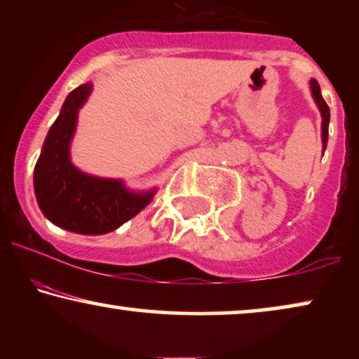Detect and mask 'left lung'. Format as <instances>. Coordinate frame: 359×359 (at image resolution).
Returning <instances> with one entry per match:
<instances>
[{
    "label": "left lung",
    "instance_id": "8db88e82",
    "mask_svg": "<svg viewBox=\"0 0 359 359\" xmlns=\"http://www.w3.org/2000/svg\"><path fill=\"white\" fill-rule=\"evenodd\" d=\"M309 85H311L312 97H313V101H316V104H317L318 111H320V116H322V151H325L327 140H328V122H330V109H328L325 100L322 97L320 86H318L317 80L311 78Z\"/></svg>",
    "mask_w": 359,
    "mask_h": 359
}]
</instances>
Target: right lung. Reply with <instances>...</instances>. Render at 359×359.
Segmentation results:
<instances>
[{"label":"right lung","instance_id":"right-lung-1","mask_svg":"<svg viewBox=\"0 0 359 359\" xmlns=\"http://www.w3.org/2000/svg\"><path fill=\"white\" fill-rule=\"evenodd\" d=\"M91 91L93 83L88 81L67 96L34 168V193L42 214L53 225L68 232L102 235L135 217L150 204L155 189L132 191L122 180L83 173L72 163L78 111Z\"/></svg>","mask_w":359,"mask_h":359}]
</instances>
